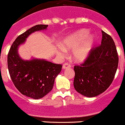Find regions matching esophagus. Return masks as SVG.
Returning a JSON list of instances; mask_svg holds the SVG:
<instances>
[{
  "mask_svg": "<svg viewBox=\"0 0 125 125\" xmlns=\"http://www.w3.org/2000/svg\"><path fill=\"white\" fill-rule=\"evenodd\" d=\"M71 68V65L68 63H64L62 66V69H67V68Z\"/></svg>",
  "mask_w": 125,
  "mask_h": 125,
  "instance_id": "1",
  "label": "esophagus"
}]
</instances>
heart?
<instances>
[{
    "mask_svg": "<svg viewBox=\"0 0 125 125\" xmlns=\"http://www.w3.org/2000/svg\"><path fill=\"white\" fill-rule=\"evenodd\" d=\"M89 35V32L86 30H80L73 34H71L63 40L62 46L65 49H71L78 47L84 40H86ZM94 42V38L93 36H90L86 42L81 46L80 47L76 49L73 52V57L75 61L81 62L86 59L91 51L92 46ZM61 54L64 52V49L61 48Z\"/></svg>",
    "mask_w": 125,
    "mask_h": 125,
    "instance_id": "heart-1",
    "label": "heart"
}]
</instances>
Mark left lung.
<instances>
[{"mask_svg": "<svg viewBox=\"0 0 125 125\" xmlns=\"http://www.w3.org/2000/svg\"><path fill=\"white\" fill-rule=\"evenodd\" d=\"M101 45L91 49L86 59L75 66L74 87L84 96L92 98L105 91L112 83L118 65V55L112 37L101 31Z\"/></svg>", "mask_w": 125, "mask_h": 125, "instance_id": "8db88e82", "label": "left lung"}]
</instances>
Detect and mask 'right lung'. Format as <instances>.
<instances>
[{
    "label": "right lung",
    "instance_id": "right-lung-1",
    "mask_svg": "<svg viewBox=\"0 0 125 125\" xmlns=\"http://www.w3.org/2000/svg\"><path fill=\"white\" fill-rule=\"evenodd\" d=\"M47 26L39 24L21 34L11 46L7 56L9 72L15 88L24 95L36 100L51 91L55 78L61 71L62 65L45 59L24 60L19 55L18 49L30 34L46 29Z\"/></svg>",
    "mask_w": 125,
    "mask_h": 125
}]
</instances>
